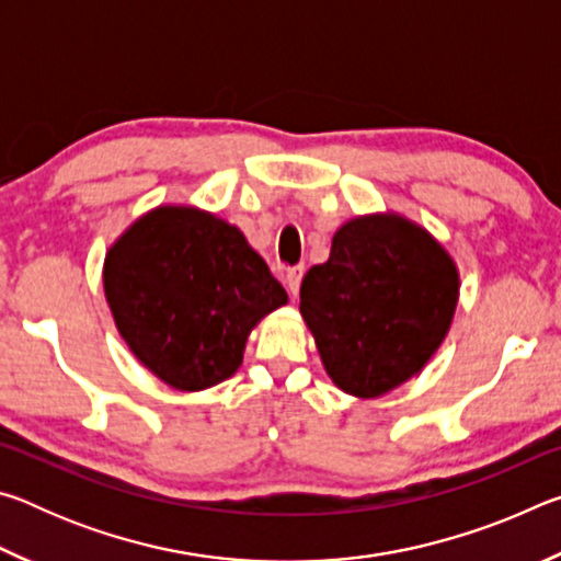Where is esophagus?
Returning a JSON list of instances; mask_svg holds the SVG:
<instances>
[{
	"label": "esophagus",
	"mask_w": 561,
	"mask_h": 561,
	"mask_svg": "<svg viewBox=\"0 0 561 561\" xmlns=\"http://www.w3.org/2000/svg\"><path fill=\"white\" fill-rule=\"evenodd\" d=\"M301 277H304V267H301V264H297V267H289V270H287V287H289V291H291V297H297Z\"/></svg>",
	"instance_id": "34e87169"
}]
</instances>
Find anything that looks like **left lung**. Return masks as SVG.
<instances>
[{"label":"left lung","mask_w":561,"mask_h":561,"mask_svg":"<svg viewBox=\"0 0 561 561\" xmlns=\"http://www.w3.org/2000/svg\"><path fill=\"white\" fill-rule=\"evenodd\" d=\"M458 294L445 247L421 225L378 213L339 227L329 260L304 274L299 311L331 381L378 398L428 364Z\"/></svg>","instance_id":"left-lung-1"}]
</instances>
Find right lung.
Masks as SVG:
<instances>
[{"instance_id": "obj_1", "label": "right lung", "mask_w": 561, "mask_h": 561, "mask_svg": "<svg viewBox=\"0 0 561 561\" xmlns=\"http://www.w3.org/2000/svg\"><path fill=\"white\" fill-rule=\"evenodd\" d=\"M103 289L128 348L178 391L230 378L250 331L287 304L234 225L187 205L138 217L106 252Z\"/></svg>"}]
</instances>
